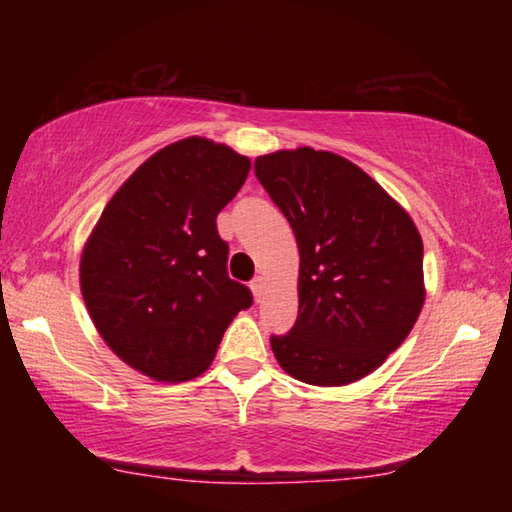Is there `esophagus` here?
Returning <instances> with one entry per match:
<instances>
[{"label":"esophagus","instance_id":"34e87169","mask_svg":"<svg viewBox=\"0 0 512 512\" xmlns=\"http://www.w3.org/2000/svg\"><path fill=\"white\" fill-rule=\"evenodd\" d=\"M250 289H253L255 302H262V298H264V291H266V280H264V277H255V280L250 282Z\"/></svg>","mask_w":512,"mask_h":512}]
</instances>
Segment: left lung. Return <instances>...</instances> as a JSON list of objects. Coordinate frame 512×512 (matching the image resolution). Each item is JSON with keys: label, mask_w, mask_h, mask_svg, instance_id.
Wrapping results in <instances>:
<instances>
[{"label": "left lung", "mask_w": 512, "mask_h": 512, "mask_svg": "<svg viewBox=\"0 0 512 512\" xmlns=\"http://www.w3.org/2000/svg\"><path fill=\"white\" fill-rule=\"evenodd\" d=\"M255 173L300 250L298 320L271 348L287 375L345 386L400 348L424 296L422 237L357 164L311 146L259 155Z\"/></svg>", "instance_id": "8db88e82"}]
</instances>
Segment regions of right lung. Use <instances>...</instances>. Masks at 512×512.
Segmentation results:
<instances>
[{
    "instance_id": "add662e5",
    "label": "right lung",
    "mask_w": 512,
    "mask_h": 512,
    "mask_svg": "<svg viewBox=\"0 0 512 512\" xmlns=\"http://www.w3.org/2000/svg\"><path fill=\"white\" fill-rule=\"evenodd\" d=\"M250 160L185 137L137 167L103 207L81 253V293L117 357L155 381L210 368L250 291L225 273L219 214L246 183Z\"/></svg>"
}]
</instances>
